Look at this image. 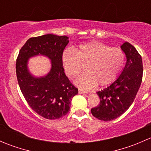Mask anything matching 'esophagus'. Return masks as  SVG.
<instances>
[{
  "label": "esophagus",
  "mask_w": 151,
  "mask_h": 151,
  "mask_svg": "<svg viewBox=\"0 0 151 151\" xmlns=\"http://www.w3.org/2000/svg\"><path fill=\"white\" fill-rule=\"evenodd\" d=\"M79 93H86V91H84V90L79 89Z\"/></svg>",
  "instance_id": "1"
}]
</instances>
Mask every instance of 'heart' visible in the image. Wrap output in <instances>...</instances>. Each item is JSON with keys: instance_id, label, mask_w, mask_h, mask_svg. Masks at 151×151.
<instances>
[{"instance_id": "1", "label": "heart", "mask_w": 151, "mask_h": 151, "mask_svg": "<svg viewBox=\"0 0 151 151\" xmlns=\"http://www.w3.org/2000/svg\"><path fill=\"white\" fill-rule=\"evenodd\" d=\"M62 63L66 75L77 77L85 65L86 72L76 80V85L85 90L97 84L109 85L122 70L125 55L122 50L111 47L102 42H91L80 45L76 50L67 48L62 53Z\"/></svg>"}]
</instances>
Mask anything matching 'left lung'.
I'll return each mask as SVG.
<instances>
[{"mask_svg":"<svg viewBox=\"0 0 151 151\" xmlns=\"http://www.w3.org/2000/svg\"><path fill=\"white\" fill-rule=\"evenodd\" d=\"M121 48L126 54V66L114 83L97 92L100 103L91 109L92 115L101 121H112L123 115L133 103L142 80V60L137 50L129 42Z\"/></svg>","mask_w":151,"mask_h":151,"instance_id":"obj_1","label":"left lung"}]
</instances>
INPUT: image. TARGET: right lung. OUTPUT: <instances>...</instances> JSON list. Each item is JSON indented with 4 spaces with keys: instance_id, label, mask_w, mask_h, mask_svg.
<instances>
[{
    "instance_id": "right-lung-1",
    "label": "right lung",
    "mask_w": 151,
    "mask_h": 151,
    "mask_svg": "<svg viewBox=\"0 0 151 151\" xmlns=\"http://www.w3.org/2000/svg\"><path fill=\"white\" fill-rule=\"evenodd\" d=\"M66 36L46 34L30 38L19 50L16 74L22 93L33 110L46 119L62 118L68 112L78 89L64 73L62 53L68 43ZM42 54L51 60V69L45 77L35 78L27 68L30 57Z\"/></svg>"
}]
</instances>
